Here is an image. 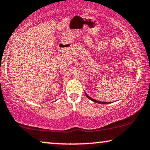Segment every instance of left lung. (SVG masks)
Returning a JSON list of instances; mask_svg holds the SVG:
<instances>
[{"label": "left lung", "instance_id": "obj_1", "mask_svg": "<svg viewBox=\"0 0 150 150\" xmlns=\"http://www.w3.org/2000/svg\"><path fill=\"white\" fill-rule=\"evenodd\" d=\"M85 95H86V96H87V98H89V100H92V101L93 102H96V103H98V104H108V103H110L109 102H100V101H97V100H94V99H93V98H91V97H89V96L87 95V93H85Z\"/></svg>", "mask_w": 150, "mask_h": 150}]
</instances>
